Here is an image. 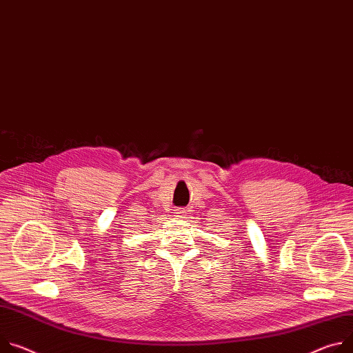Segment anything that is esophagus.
I'll return each instance as SVG.
<instances>
[{
	"instance_id": "obj_1",
	"label": "esophagus",
	"mask_w": 353,
	"mask_h": 353,
	"mask_svg": "<svg viewBox=\"0 0 353 353\" xmlns=\"http://www.w3.org/2000/svg\"><path fill=\"white\" fill-rule=\"evenodd\" d=\"M176 214H177L176 216H180V218H183V216H184V214H185V211H184V208H179Z\"/></svg>"
}]
</instances>
